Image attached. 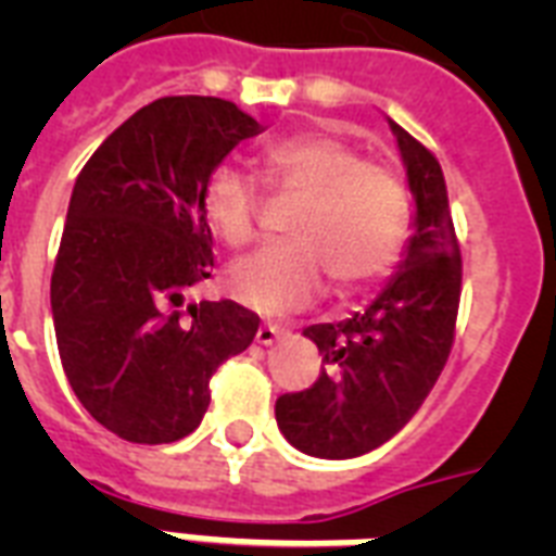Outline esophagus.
Listing matches in <instances>:
<instances>
[{
    "instance_id": "1",
    "label": "esophagus",
    "mask_w": 556,
    "mask_h": 556,
    "mask_svg": "<svg viewBox=\"0 0 556 556\" xmlns=\"http://www.w3.org/2000/svg\"><path fill=\"white\" fill-rule=\"evenodd\" d=\"M286 334H288V326H282V323H262L260 331H256V343L270 346V343H277V340L286 338Z\"/></svg>"
}]
</instances>
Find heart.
<instances>
[{
    "instance_id": "1",
    "label": "heart",
    "mask_w": 556,
    "mask_h": 556,
    "mask_svg": "<svg viewBox=\"0 0 556 556\" xmlns=\"http://www.w3.org/2000/svg\"><path fill=\"white\" fill-rule=\"evenodd\" d=\"M262 178L277 195H294L288 236L239 262L230 274L236 300L262 314L312 305L334 279L340 294L375 286L409 239V190L395 169L369 161L361 147L331 132H303L260 152ZM201 213L227 248H248L260 236V181L222 164L210 173Z\"/></svg>"
}]
</instances>
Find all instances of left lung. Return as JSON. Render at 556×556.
<instances>
[{"label": "left lung", "instance_id": "left-lung-1", "mask_svg": "<svg viewBox=\"0 0 556 556\" xmlns=\"http://www.w3.org/2000/svg\"><path fill=\"white\" fill-rule=\"evenodd\" d=\"M415 195V233L397 274L349 320L303 331L323 355L320 378L277 397V424L296 450L355 458L404 427L435 387L456 340L462 248L439 159L392 124Z\"/></svg>", "mask_w": 556, "mask_h": 556}]
</instances>
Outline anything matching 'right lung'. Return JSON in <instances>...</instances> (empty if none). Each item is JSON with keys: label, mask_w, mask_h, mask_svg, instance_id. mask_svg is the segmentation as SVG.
Returning a JSON list of instances; mask_svg holds the SVG:
<instances>
[{"label": "right lung", "mask_w": 556, "mask_h": 556, "mask_svg": "<svg viewBox=\"0 0 556 556\" xmlns=\"http://www.w3.org/2000/svg\"><path fill=\"white\" fill-rule=\"evenodd\" d=\"M262 126L230 100L161 98L121 124L77 176L51 274L65 378L89 415L135 444L190 435L210 378L251 346L260 317L187 303L213 270L201 195Z\"/></svg>", "instance_id": "obj_1"}]
</instances>
